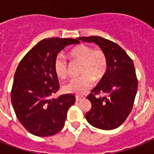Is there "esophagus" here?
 <instances>
[{
	"label": "esophagus",
	"mask_w": 154,
	"mask_h": 154,
	"mask_svg": "<svg viewBox=\"0 0 154 154\" xmlns=\"http://www.w3.org/2000/svg\"><path fill=\"white\" fill-rule=\"evenodd\" d=\"M82 99H84V97H82V96H76V101H82Z\"/></svg>",
	"instance_id": "obj_1"
}]
</instances>
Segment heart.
<instances>
[{"label":"heart","instance_id":"b5f03b06","mask_svg":"<svg viewBox=\"0 0 154 154\" xmlns=\"http://www.w3.org/2000/svg\"><path fill=\"white\" fill-rule=\"evenodd\" d=\"M70 56L73 60L82 63L79 77L70 80L65 85V91L69 94L81 95L86 93L93 85L94 82L101 80L107 72V56L102 49H94L87 45H80L70 51ZM54 71L60 78H65L69 73L67 60L61 55L55 58Z\"/></svg>","mask_w":154,"mask_h":154}]
</instances>
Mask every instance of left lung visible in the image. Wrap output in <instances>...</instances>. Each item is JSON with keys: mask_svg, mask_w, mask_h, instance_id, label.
<instances>
[{"mask_svg": "<svg viewBox=\"0 0 154 154\" xmlns=\"http://www.w3.org/2000/svg\"><path fill=\"white\" fill-rule=\"evenodd\" d=\"M77 40L97 44L108 59L107 72L87 97L92 107L85 118L97 129H116L126 120L134 106L138 85L134 61L122 47L109 40L98 36ZM100 94L106 96H96Z\"/></svg>", "mask_w": 154, "mask_h": 154, "instance_id": "obj_1", "label": "left lung"}]
</instances>
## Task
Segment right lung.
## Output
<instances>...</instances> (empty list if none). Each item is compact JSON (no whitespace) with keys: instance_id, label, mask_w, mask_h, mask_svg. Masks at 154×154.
Segmentation results:
<instances>
[{"instance_id":"1","label":"right lung","mask_w":154,"mask_h":154,"mask_svg":"<svg viewBox=\"0 0 154 154\" xmlns=\"http://www.w3.org/2000/svg\"><path fill=\"white\" fill-rule=\"evenodd\" d=\"M73 38H46L33 46L19 63L11 90V101L20 124L30 134L53 136L62 129L68 109L75 103L72 94L50 99L60 88L54 60L65 47L78 44Z\"/></svg>"}]
</instances>
